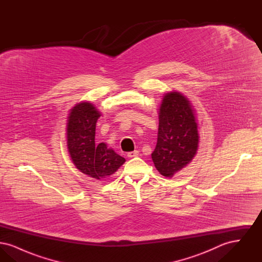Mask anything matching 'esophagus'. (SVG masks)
<instances>
[{
	"instance_id": "1",
	"label": "esophagus",
	"mask_w": 262,
	"mask_h": 262,
	"mask_svg": "<svg viewBox=\"0 0 262 262\" xmlns=\"http://www.w3.org/2000/svg\"><path fill=\"white\" fill-rule=\"evenodd\" d=\"M138 154H139V152H138L137 150H135V151L128 152V153H127V157H128V158H134V157L138 156Z\"/></svg>"
}]
</instances>
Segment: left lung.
Returning a JSON list of instances; mask_svg holds the SVG:
<instances>
[{"mask_svg": "<svg viewBox=\"0 0 262 262\" xmlns=\"http://www.w3.org/2000/svg\"><path fill=\"white\" fill-rule=\"evenodd\" d=\"M200 135L195 111L186 96L171 91L159 107L157 144L151 154L160 174L172 178L187 167L199 149Z\"/></svg>", "mask_w": 262, "mask_h": 262, "instance_id": "1", "label": "left lung"}]
</instances>
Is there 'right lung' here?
Returning a JSON list of instances; mask_svg holds the SVG:
<instances>
[{
  "mask_svg": "<svg viewBox=\"0 0 262 262\" xmlns=\"http://www.w3.org/2000/svg\"><path fill=\"white\" fill-rule=\"evenodd\" d=\"M101 116L90 102H79L70 110L67 121V145L75 167L93 179H105L125 162L104 142L95 144V128Z\"/></svg>",
  "mask_w": 262,
  "mask_h": 262,
  "instance_id": "add662e5",
  "label": "right lung"
}]
</instances>
